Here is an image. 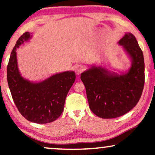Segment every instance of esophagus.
Instances as JSON below:
<instances>
[{
	"instance_id": "obj_1",
	"label": "esophagus",
	"mask_w": 155,
	"mask_h": 155,
	"mask_svg": "<svg viewBox=\"0 0 155 155\" xmlns=\"http://www.w3.org/2000/svg\"><path fill=\"white\" fill-rule=\"evenodd\" d=\"M84 69V67L81 64H77L74 67V70L76 71V73H77V74H79L80 73H81Z\"/></svg>"
}]
</instances>
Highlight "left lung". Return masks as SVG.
<instances>
[{"instance_id": "8db88e82", "label": "left lung", "mask_w": 155, "mask_h": 155, "mask_svg": "<svg viewBox=\"0 0 155 155\" xmlns=\"http://www.w3.org/2000/svg\"><path fill=\"white\" fill-rule=\"evenodd\" d=\"M131 61L130 68L118 74L92 67L81 74L89 107L97 117L114 119L126 114L140 100L145 84V63L136 37L127 32L119 41Z\"/></svg>"}]
</instances>
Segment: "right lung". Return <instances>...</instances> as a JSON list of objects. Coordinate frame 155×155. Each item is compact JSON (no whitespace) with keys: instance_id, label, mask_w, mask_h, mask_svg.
Returning <instances> with one entry per match:
<instances>
[{"instance_id":"1","label":"right lung","mask_w":155,"mask_h":155,"mask_svg":"<svg viewBox=\"0 0 155 155\" xmlns=\"http://www.w3.org/2000/svg\"><path fill=\"white\" fill-rule=\"evenodd\" d=\"M31 38L29 32H25L12 50L7 67L8 86L15 105L25 119L36 124L51 123L64 110L67 93L75 81V72L57 73L39 82L24 78L18 68L16 50Z\"/></svg>"}]
</instances>
